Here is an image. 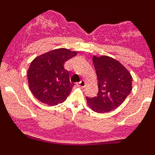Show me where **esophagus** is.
<instances>
[{
    "instance_id": "34e87169",
    "label": "esophagus",
    "mask_w": 155,
    "mask_h": 155,
    "mask_svg": "<svg viewBox=\"0 0 155 155\" xmlns=\"http://www.w3.org/2000/svg\"><path fill=\"white\" fill-rule=\"evenodd\" d=\"M78 85L80 86V87H85V85H86L85 81H84V80H81V81L78 83Z\"/></svg>"
}]
</instances>
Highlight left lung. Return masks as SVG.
<instances>
[{"label": "left lung", "instance_id": "left-lung-1", "mask_svg": "<svg viewBox=\"0 0 155 155\" xmlns=\"http://www.w3.org/2000/svg\"><path fill=\"white\" fill-rule=\"evenodd\" d=\"M98 78V93L87 98L90 109L98 113H108L118 108L132 91V76L118 61L108 56L92 58Z\"/></svg>", "mask_w": 155, "mask_h": 155}]
</instances>
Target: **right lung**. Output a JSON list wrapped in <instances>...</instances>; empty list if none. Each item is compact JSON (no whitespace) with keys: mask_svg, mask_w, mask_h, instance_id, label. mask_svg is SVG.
<instances>
[{"mask_svg":"<svg viewBox=\"0 0 155 155\" xmlns=\"http://www.w3.org/2000/svg\"><path fill=\"white\" fill-rule=\"evenodd\" d=\"M77 51L60 48L35 57L28 70L31 92L41 102L49 105L62 103L71 93L74 84L64 63L77 55Z\"/></svg>","mask_w":155,"mask_h":155,"instance_id":"add662e5","label":"right lung"}]
</instances>
